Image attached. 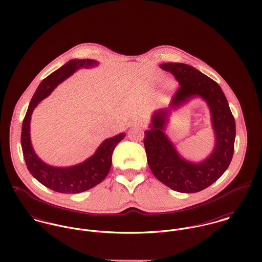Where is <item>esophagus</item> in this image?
Returning a JSON list of instances; mask_svg holds the SVG:
<instances>
[{"instance_id":"esophagus-1","label":"esophagus","mask_w":262,"mask_h":262,"mask_svg":"<svg viewBox=\"0 0 262 262\" xmlns=\"http://www.w3.org/2000/svg\"><path fill=\"white\" fill-rule=\"evenodd\" d=\"M143 125V120L140 118H136L130 122V126H142Z\"/></svg>"}]
</instances>
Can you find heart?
I'll return each instance as SVG.
<instances>
[{
  "label": "heart",
  "mask_w": 262,
  "mask_h": 262,
  "mask_svg": "<svg viewBox=\"0 0 262 262\" xmlns=\"http://www.w3.org/2000/svg\"><path fill=\"white\" fill-rule=\"evenodd\" d=\"M161 78H162V75H157V76H156V78H155V81L157 82V81H159ZM177 85H178L177 80H176L174 78L168 77V78H166V79H165V81H164V84H163V91H164L165 93H167V94H170V93L174 92V90L177 89Z\"/></svg>",
  "instance_id": "1"
}]
</instances>
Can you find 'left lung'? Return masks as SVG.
Listing matches in <instances>:
<instances>
[{"instance_id":"obj_1","label":"left lung","mask_w":262,"mask_h":262,"mask_svg":"<svg viewBox=\"0 0 262 262\" xmlns=\"http://www.w3.org/2000/svg\"><path fill=\"white\" fill-rule=\"evenodd\" d=\"M160 68L174 75L181 86L168 108L153 113L149 129L144 131L147 162L165 186L180 192H198L214 184L228 168L234 152L235 120L222 89L212 78L185 63L168 62ZM195 96L208 104L215 134L214 149L200 163L184 159L165 134L171 112Z\"/></svg>"}]
</instances>
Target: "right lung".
<instances>
[{
    "instance_id": "1",
    "label": "right lung",
    "mask_w": 262,
    "mask_h": 262,
    "mask_svg": "<svg viewBox=\"0 0 262 262\" xmlns=\"http://www.w3.org/2000/svg\"><path fill=\"white\" fill-rule=\"evenodd\" d=\"M99 62L93 59H73L60 69L44 78L32 97L22 124L21 146L29 172L40 184L61 193H78L96 187L108 176L112 165L113 151L124 139L125 133L108 138L96 152L83 162L68 167L51 166L43 162L32 147L30 139V121L33 110L38 104L48 97L51 92L64 79L79 69H91Z\"/></svg>"
}]
</instances>
